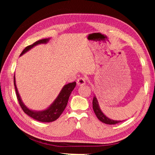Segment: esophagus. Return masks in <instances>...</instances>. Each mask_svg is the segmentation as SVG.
<instances>
[{
  "mask_svg": "<svg viewBox=\"0 0 155 155\" xmlns=\"http://www.w3.org/2000/svg\"><path fill=\"white\" fill-rule=\"evenodd\" d=\"M86 81H87V79H86L85 77H79V78H78V79H77V85H78V86H82V85H85Z\"/></svg>",
  "mask_w": 155,
  "mask_h": 155,
  "instance_id": "34e87169",
  "label": "esophagus"
}]
</instances>
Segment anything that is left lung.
Masks as SVG:
<instances>
[{
    "mask_svg": "<svg viewBox=\"0 0 155 155\" xmlns=\"http://www.w3.org/2000/svg\"><path fill=\"white\" fill-rule=\"evenodd\" d=\"M93 109L95 113L96 117H98L99 120H101L102 122L104 123V124H117V123H120L122 121H116V120H113L107 117V116L104 115L103 112L101 111V109L99 107V104L98 103V101H97L96 97L94 96L93 98Z\"/></svg>",
    "mask_w": 155,
    "mask_h": 155,
    "instance_id": "obj_1",
    "label": "left lung"
}]
</instances>
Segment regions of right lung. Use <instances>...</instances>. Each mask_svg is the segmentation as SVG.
Instances as JSON below:
<instances>
[{"instance_id": "obj_1", "label": "right lung", "mask_w": 155, "mask_h": 155, "mask_svg": "<svg viewBox=\"0 0 155 155\" xmlns=\"http://www.w3.org/2000/svg\"><path fill=\"white\" fill-rule=\"evenodd\" d=\"M48 40V38L42 39V40L35 41V43L31 44V45L27 46L24 50H23L22 53L20 54V56L25 53L26 52L29 51V50L31 48H32L33 46L40 44H46ZM14 83L15 86V93H16L17 96V99L21 108L23 110V111H24L26 114H27L28 116H30L32 117V118L35 119V120H38V121H40L41 122H53L57 118H59L60 115H61L62 113L64 112L65 107H66L70 94H71L72 90H74L76 86L75 81L74 82L67 84V85H65L64 87L62 88L61 92L59 93L58 97H57L55 101H54V103L49 107V108L42 111H31L30 109H28L27 107L23 104L22 101H21V98L17 90L16 85H15V76L14 77Z\"/></svg>"}]
</instances>
